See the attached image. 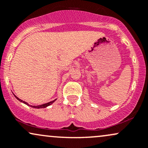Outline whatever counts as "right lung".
Listing matches in <instances>:
<instances>
[{
	"instance_id": "right-lung-1",
	"label": "right lung",
	"mask_w": 148,
	"mask_h": 148,
	"mask_svg": "<svg viewBox=\"0 0 148 148\" xmlns=\"http://www.w3.org/2000/svg\"><path fill=\"white\" fill-rule=\"evenodd\" d=\"M15 96V95H14ZM15 97L16 98V99H17L18 101H21V102H23V103H24L25 104H26V105H28V106H30V107H33V108H46V107H47V106H50L51 104H52L54 102V101H56V99L55 100H53V101H50V102H48V103H44V104H42V105H38V106H32V105H30V104H28V103L27 102H25V101H23V100H21V99H20L19 98H18L17 97H16L15 96Z\"/></svg>"
}]
</instances>
